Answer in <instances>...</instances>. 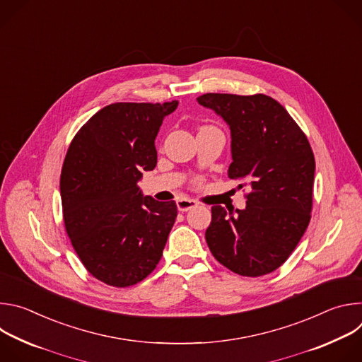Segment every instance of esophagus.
Instances as JSON below:
<instances>
[{
	"label": "esophagus",
	"instance_id": "34e87169",
	"mask_svg": "<svg viewBox=\"0 0 362 362\" xmlns=\"http://www.w3.org/2000/svg\"><path fill=\"white\" fill-rule=\"evenodd\" d=\"M197 204H199V203H197L196 200H193V199L182 197V199H179V200H177V209H179L180 212H187V211H190V209L196 208Z\"/></svg>",
	"mask_w": 362,
	"mask_h": 362
}]
</instances>
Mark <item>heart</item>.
<instances>
[{"label": "heart", "mask_w": 362, "mask_h": 362, "mask_svg": "<svg viewBox=\"0 0 362 362\" xmlns=\"http://www.w3.org/2000/svg\"><path fill=\"white\" fill-rule=\"evenodd\" d=\"M194 183H196V185H199V183H200V180H199V179H196V180H194Z\"/></svg>", "instance_id": "heart-1"}]
</instances>
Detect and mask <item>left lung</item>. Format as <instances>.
Returning a JSON list of instances; mask_svg holds the SVG:
<instances>
[{"mask_svg":"<svg viewBox=\"0 0 362 362\" xmlns=\"http://www.w3.org/2000/svg\"><path fill=\"white\" fill-rule=\"evenodd\" d=\"M197 101L229 124L233 159L229 177L250 186L245 211L212 206L206 242L215 259L238 275L271 274L288 259L311 221L315 173L311 144L269 95L206 93Z\"/></svg>","mask_w":362,"mask_h":362,"instance_id":"left-lung-1","label":"left lung"}]
</instances>
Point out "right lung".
Here are the masks:
<instances>
[{"label": "right lung", "mask_w": 362, "mask_h": 362, "mask_svg": "<svg viewBox=\"0 0 362 362\" xmlns=\"http://www.w3.org/2000/svg\"><path fill=\"white\" fill-rule=\"evenodd\" d=\"M177 100L115 103L76 133L60 177L66 232L81 264L116 288L156 269L177 216L175 200L141 196L137 180L158 163L154 139Z\"/></svg>", "instance_id": "1"}]
</instances>
